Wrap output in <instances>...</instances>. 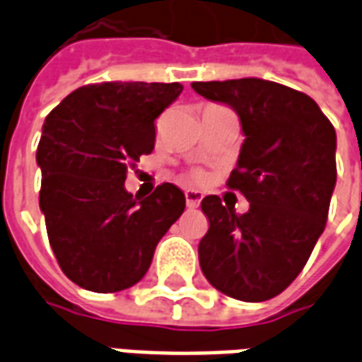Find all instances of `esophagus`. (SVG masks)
I'll return each mask as SVG.
<instances>
[{
  "mask_svg": "<svg viewBox=\"0 0 362 362\" xmlns=\"http://www.w3.org/2000/svg\"><path fill=\"white\" fill-rule=\"evenodd\" d=\"M184 196H186V205H188L189 209H194V207H197L199 205V202H202V192H197V189H186L184 192Z\"/></svg>",
  "mask_w": 362,
  "mask_h": 362,
  "instance_id": "1",
  "label": "esophagus"
}]
</instances>
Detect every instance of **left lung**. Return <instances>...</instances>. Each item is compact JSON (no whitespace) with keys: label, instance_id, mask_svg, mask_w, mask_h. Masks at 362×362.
Returning <instances> with one entry per match:
<instances>
[{"label":"left lung","instance_id":"8db88e82","mask_svg":"<svg viewBox=\"0 0 362 362\" xmlns=\"http://www.w3.org/2000/svg\"><path fill=\"white\" fill-rule=\"evenodd\" d=\"M192 89L238 114L246 139L227 186L250 202L240 215L219 196L202 199L209 230L197 248L199 266L221 293L262 303L296 279L326 228L335 129L310 96L279 83L246 77Z\"/></svg>","mask_w":362,"mask_h":362}]
</instances>
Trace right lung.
I'll return each instance as SVG.
<instances>
[{"instance_id":"right-lung-1","label":"right lung","mask_w":362,"mask_h":362,"mask_svg":"<svg viewBox=\"0 0 362 362\" xmlns=\"http://www.w3.org/2000/svg\"><path fill=\"white\" fill-rule=\"evenodd\" d=\"M180 83H98L46 116L36 163L40 209L62 272L79 287L116 293L143 279L158 240L186 207L174 184L127 194V168L155 149V119Z\"/></svg>"}]
</instances>
